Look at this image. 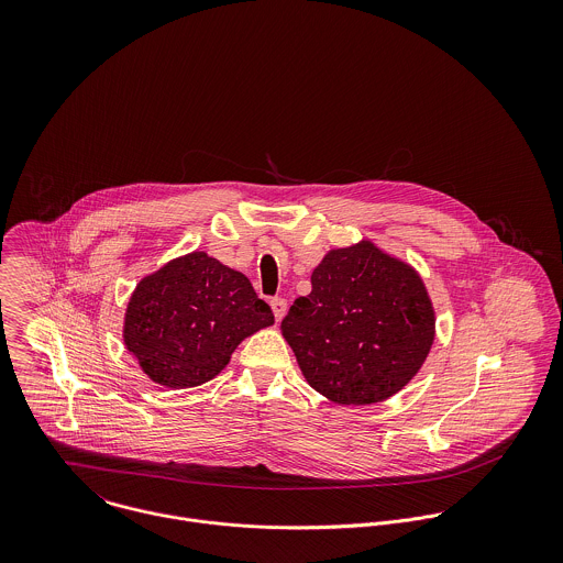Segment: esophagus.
<instances>
[{"label": "esophagus", "mask_w": 563, "mask_h": 563, "mask_svg": "<svg viewBox=\"0 0 563 563\" xmlns=\"http://www.w3.org/2000/svg\"><path fill=\"white\" fill-rule=\"evenodd\" d=\"M271 308H273L275 319H277V321H282V319H284V314L288 312V301H286V299H282V297H275V299H271Z\"/></svg>", "instance_id": "obj_1"}]
</instances>
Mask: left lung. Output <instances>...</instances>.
I'll list each match as a JSON object with an SVG mask.
<instances>
[{"mask_svg":"<svg viewBox=\"0 0 563 563\" xmlns=\"http://www.w3.org/2000/svg\"><path fill=\"white\" fill-rule=\"evenodd\" d=\"M282 335L306 382L338 405L386 401L422 368L435 310L418 271L368 239L329 249Z\"/></svg>","mask_w":563,"mask_h":563,"instance_id":"8db88e82","label":"left lung"}]
</instances>
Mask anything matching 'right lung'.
I'll list each match as a JSON object with an SVG mask.
<instances>
[{"label": "right lung", "instance_id": "right-lung-1", "mask_svg": "<svg viewBox=\"0 0 563 563\" xmlns=\"http://www.w3.org/2000/svg\"><path fill=\"white\" fill-rule=\"evenodd\" d=\"M273 322L241 271L192 251L136 284L123 342L152 382L181 390L214 379L244 338Z\"/></svg>", "mask_w": 563, "mask_h": 563}]
</instances>
